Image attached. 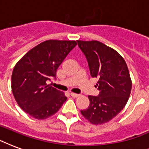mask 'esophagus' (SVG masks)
I'll use <instances>...</instances> for the list:
<instances>
[{
	"instance_id": "esophagus-1",
	"label": "esophagus",
	"mask_w": 149,
	"mask_h": 149,
	"mask_svg": "<svg viewBox=\"0 0 149 149\" xmlns=\"http://www.w3.org/2000/svg\"><path fill=\"white\" fill-rule=\"evenodd\" d=\"M70 95L72 96V97H79V94H77V93H70Z\"/></svg>"
}]
</instances>
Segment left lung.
<instances>
[{
  "label": "left lung",
  "instance_id": "8db88e82",
  "mask_svg": "<svg viewBox=\"0 0 149 149\" xmlns=\"http://www.w3.org/2000/svg\"><path fill=\"white\" fill-rule=\"evenodd\" d=\"M88 62L91 77L98 79V96H88V108L82 115L93 125H103L120 113L132 91L127 65L118 52L98 41L77 40Z\"/></svg>",
  "mask_w": 149,
  "mask_h": 149
}]
</instances>
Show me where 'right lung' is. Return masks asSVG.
<instances>
[{
  "label": "right lung",
  "instance_id": "obj_1",
  "mask_svg": "<svg viewBox=\"0 0 149 149\" xmlns=\"http://www.w3.org/2000/svg\"><path fill=\"white\" fill-rule=\"evenodd\" d=\"M77 45L76 41H45L16 63L11 76L13 95L20 107L32 118H49L66 100L65 93L46 82L56 77L58 67Z\"/></svg>",
  "mask_w": 149,
  "mask_h": 149
}]
</instances>
